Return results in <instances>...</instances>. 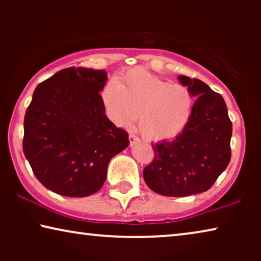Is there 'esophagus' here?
Returning <instances> with one entry per match:
<instances>
[{"mask_svg": "<svg viewBox=\"0 0 261 261\" xmlns=\"http://www.w3.org/2000/svg\"><path fill=\"white\" fill-rule=\"evenodd\" d=\"M128 139H129L130 146H133V145L135 144V142H138V141H139L138 137H137V135H134V134H129V137H128Z\"/></svg>", "mask_w": 261, "mask_h": 261, "instance_id": "obj_1", "label": "esophagus"}]
</instances>
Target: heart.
Masks as SVG:
<instances>
[{
    "label": "heart",
    "mask_w": 261,
    "mask_h": 261,
    "mask_svg": "<svg viewBox=\"0 0 261 261\" xmlns=\"http://www.w3.org/2000/svg\"><path fill=\"white\" fill-rule=\"evenodd\" d=\"M107 113L116 126L128 128L138 117L146 140L160 142L178 137L190 120L194 97L181 84H171L142 69L124 73L103 89Z\"/></svg>",
    "instance_id": "1"
}]
</instances>
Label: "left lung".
Returning a JSON list of instances; mask_svg holds the SVG:
<instances>
[{
    "label": "left lung",
    "instance_id": "obj_1",
    "mask_svg": "<svg viewBox=\"0 0 261 261\" xmlns=\"http://www.w3.org/2000/svg\"><path fill=\"white\" fill-rule=\"evenodd\" d=\"M178 81L197 97L190 120L173 140L153 147L154 159L144 170L147 187L170 197L209 190L231 156L233 127L222 96L197 78L179 76Z\"/></svg>",
    "mask_w": 261,
    "mask_h": 261
}]
</instances>
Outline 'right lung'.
<instances>
[{"label": "right lung", "instance_id": "obj_1", "mask_svg": "<svg viewBox=\"0 0 261 261\" xmlns=\"http://www.w3.org/2000/svg\"><path fill=\"white\" fill-rule=\"evenodd\" d=\"M103 70L67 67L38 85L23 122V153L56 194L87 197L105 184L110 159L129 145L106 116Z\"/></svg>", "mask_w": 261, "mask_h": 261}]
</instances>
